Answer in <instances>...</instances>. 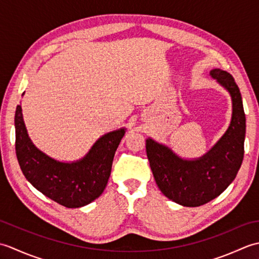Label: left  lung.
Returning a JSON list of instances; mask_svg holds the SVG:
<instances>
[{
  "label": "left lung",
  "mask_w": 259,
  "mask_h": 259,
  "mask_svg": "<svg viewBox=\"0 0 259 259\" xmlns=\"http://www.w3.org/2000/svg\"><path fill=\"white\" fill-rule=\"evenodd\" d=\"M210 75L226 89L233 102L232 121L225 135L206 155L187 159L151 138L146 140L147 157L156 184L170 200L185 207L205 205L233 183L244 158L246 117L238 85L232 74L213 69Z\"/></svg>",
  "instance_id": "1"
}]
</instances>
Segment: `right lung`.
Returning <instances> with one entry per match:
<instances>
[{
    "instance_id": "add662e5",
    "label": "right lung",
    "mask_w": 259,
    "mask_h": 259,
    "mask_svg": "<svg viewBox=\"0 0 259 259\" xmlns=\"http://www.w3.org/2000/svg\"><path fill=\"white\" fill-rule=\"evenodd\" d=\"M15 151L27 181L43 195L67 208H79L100 196L111 174L115 150L125 129L99 138L87 155L73 162L58 161L34 146L25 128L22 108L16 107Z\"/></svg>"
}]
</instances>
